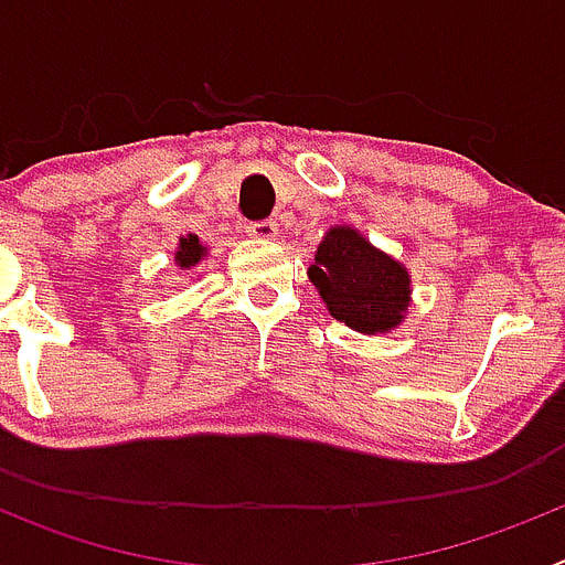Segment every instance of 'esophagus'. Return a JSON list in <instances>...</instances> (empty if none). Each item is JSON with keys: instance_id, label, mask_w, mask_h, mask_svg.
<instances>
[{"instance_id": "obj_1", "label": "esophagus", "mask_w": 565, "mask_h": 565, "mask_svg": "<svg viewBox=\"0 0 565 565\" xmlns=\"http://www.w3.org/2000/svg\"><path fill=\"white\" fill-rule=\"evenodd\" d=\"M248 237H257V239H274L277 237V223L274 221H254L246 226Z\"/></svg>"}]
</instances>
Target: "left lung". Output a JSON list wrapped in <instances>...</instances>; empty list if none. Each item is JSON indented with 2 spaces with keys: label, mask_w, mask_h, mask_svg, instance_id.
<instances>
[{
  "label": "left lung",
  "mask_w": 565,
  "mask_h": 565,
  "mask_svg": "<svg viewBox=\"0 0 565 565\" xmlns=\"http://www.w3.org/2000/svg\"><path fill=\"white\" fill-rule=\"evenodd\" d=\"M308 277L331 317L353 331H391L407 311V271L348 226L331 228L319 243Z\"/></svg>",
  "instance_id": "1"
}]
</instances>
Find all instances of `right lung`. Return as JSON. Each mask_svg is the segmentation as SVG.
<instances>
[{
	"mask_svg": "<svg viewBox=\"0 0 565 565\" xmlns=\"http://www.w3.org/2000/svg\"><path fill=\"white\" fill-rule=\"evenodd\" d=\"M201 254H203V246L198 243V237H183L181 252H178V257L174 259L181 263V268H189V266H194L198 259H201Z\"/></svg>",
	"mask_w": 565,
	"mask_h": 565,
	"instance_id": "1",
	"label": "right lung"
}]
</instances>
